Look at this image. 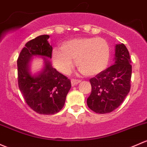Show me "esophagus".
Instances as JSON below:
<instances>
[{
	"label": "esophagus",
	"mask_w": 147,
	"mask_h": 147,
	"mask_svg": "<svg viewBox=\"0 0 147 147\" xmlns=\"http://www.w3.org/2000/svg\"><path fill=\"white\" fill-rule=\"evenodd\" d=\"M81 82L80 80H76V79H72L71 80V83H72V86H75L76 84H78V83H80Z\"/></svg>",
	"instance_id": "esophagus-1"
}]
</instances>
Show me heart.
<instances>
[{"label":"heart","instance_id":"heart-1","mask_svg":"<svg viewBox=\"0 0 147 147\" xmlns=\"http://www.w3.org/2000/svg\"><path fill=\"white\" fill-rule=\"evenodd\" d=\"M110 48L102 38H73L63 43L61 50L54 49L52 54L55 67L65 74L69 73L75 59L78 69L84 75H96L107 66Z\"/></svg>","mask_w":147,"mask_h":147}]
</instances>
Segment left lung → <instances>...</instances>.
I'll list each match as a JSON object with an SVG mask.
<instances>
[{"label": "left lung", "mask_w": 147, "mask_h": 147, "mask_svg": "<svg viewBox=\"0 0 147 147\" xmlns=\"http://www.w3.org/2000/svg\"><path fill=\"white\" fill-rule=\"evenodd\" d=\"M115 64L91 78L92 92L87 106L96 113L105 114L116 109L130 90L132 65L129 53L123 44L115 46Z\"/></svg>", "instance_id": "obj_1"}]
</instances>
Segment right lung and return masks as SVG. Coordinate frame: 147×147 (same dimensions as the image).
Masks as SVG:
<instances>
[{
	"label": "right lung",
	"instance_id": "1",
	"mask_svg": "<svg viewBox=\"0 0 147 147\" xmlns=\"http://www.w3.org/2000/svg\"><path fill=\"white\" fill-rule=\"evenodd\" d=\"M49 35H41L25 44L18 58V86L27 105L41 115H53L63 109L71 82L53 68L47 60L42 72L32 76L29 61L33 55L51 58L53 49L49 44Z\"/></svg>",
	"mask_w": 147,
	"mask_h": 147
}]
</instances>
